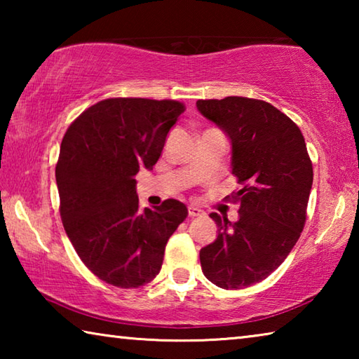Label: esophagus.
<instances>
[{
    "label": "esophagus",
    "mask_w": 359,
    "mask_h": 359,
    "mask_svg": "<svg viewBox=\"0 0 359 359\" xmlns=\"http://www.w3.org/2000/svg\"><path fill=\"white\" fill-rule=\"evenodd\" d=\"M203 214H204V212L201 209L194 208V205H190V208H188V217L194 218V217H201Z\"/></svg>",
    "instance_id": "obj_1"
}]
</instances>
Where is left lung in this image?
Wrapping results in <instances>:
<instances>
[{"label": "left lung", "instance_id": "1", "mask_svg": "<svg viewBox=\"0 0 359 359\" xmlns=\"http://www.w3.org/2000/svg\"><path fill=\"white\" fill-rule=\"evenodd\" d=\"M198 111L233 144V175L241 188L224 199L239 204V220L210 214L217 239L201 248L204 276L241 290L271 276L299 239L313 182L306 141L293 120L263 100H198Z\"/></svg>", "mask_w": 359, "mask_h": 359}]
</instances>
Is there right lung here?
<instances>
[{
    "label": "right lung",
    "instance_id": "obj_1",
    "mask_svg": "<svg viewBox=\"0 0 359 359\" xmlns=\"http://www.w3.org/2000/svg\"><path fill=\"white\" fill-rule=\"evenodd\" d=\"M184 111L175 100L107 98L63 136L55 177L65 231L82 263L114 287L154 280L168 239L188 215L177 199L139 209L135 179L155 166Z\"/></svg>",
    "mask_w": 359,
    "mask_h": 359
}]
</instances>
